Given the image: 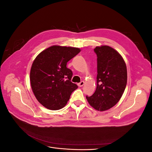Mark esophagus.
Masks as SVG:
<instances>
[{
  "mask_svg": "<svg viewBox=\"0 0 152 152\" xmlns=\"http://www.w3.org/2000/svg\"><path fill=\"white\" fill-rule=\"evenodd\" d=\"M84 81H81L80 83L78 84V86H79V87H82V86H84Z\"/></svg>",
  "mask_w": 152,
  "mask_h": 152,
  "instance_id": "obj_1",
  "label": "esophagus"
}]
</instances>
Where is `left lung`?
Instances as JSON below:
<instances>
[{"instance_id":"obj_1","label":"left lung","mask_w":152,"mask_h":152,"mask_svg":"<svg viewBox=\"0 0 152 152\" xmlns=\"http://www.w3.org/2000/svg\"><path fill=\"white\" fill-rule=\"evenodd\" d=\"M94 51L97 55V87L86 98L94 109L105 111L122 97L127 84V67L121 55L111 47L102 45Z\"/></svg>"}]
</instances>
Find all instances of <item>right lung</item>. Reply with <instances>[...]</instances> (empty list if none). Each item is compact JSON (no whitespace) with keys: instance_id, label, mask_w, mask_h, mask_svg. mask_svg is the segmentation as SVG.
<instances>
[{"instance_id":"1","label":"right lung","mask_w":152,"mask_h":152,"mask_svg":"<svg viewBox=\"0 0 152 152\" xmlns=\"http://www.w3.org/2000/svg\"><path fill=\"white\" fill-rule=\"evenodd\" d=\"M80 52L77 48L53 45L35 59L30 70V83L37 99L44 107L52 110L63 108L78 88L71 82L73 73L66 64Z\"/></svg>"}]
</instances>
